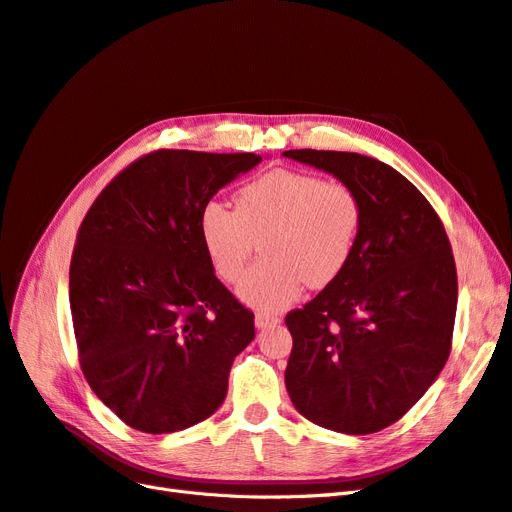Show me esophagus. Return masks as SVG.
I'll return each instance as SVG.
<instances>
[{
  "label": "esophagus",
  "mask_w": 512,
  "mask_h": 512,
  "mask_svg": "<svg viewBox=\"0 0 512 512\" xmlns=\"http://www.w3.org/2000/svg\"><path fill=\"white\" fill-rule=\"evenodd\" d=\"M254 322H256V327L258 329H267V327H273V324H280L282 322V318L280 316H273V314H256V318H254Z\"/></svg>",
  "instance_id": "34e87169"
}]
</instances>
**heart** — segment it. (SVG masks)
Masks as SVG:
<instances>
[{
  "label": "heart",
  "instance_id": "1",
  "mask_svg": "<svg viewBox=\"0 0 512 512\" xmlns=\"http://www.w3.org/2000/svg\"><path fill=\"white\" fill-rule=\"evenodd\" d=\"M200 239L220 280L235 284L262 241V260L239 286V297L262 312L299 299L305 282L327 286L346 269L363 226V203L352 185L294 168H273L247 181L235 209L209 200L200 211Z\"/></svg>",
  "mask_w": 512,
  "mask_h": 512
}]
</instances>
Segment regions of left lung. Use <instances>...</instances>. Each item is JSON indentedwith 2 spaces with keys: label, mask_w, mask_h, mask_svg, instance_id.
<instances>
[{
  "label": "left lung",
  "mask_w": 512,
  "mask_h": 512,
  "mask_svg": "<svg viewBox=\"0 0 512 512\" xmlns=\"http://www.w3.org/2000/svg\"><path fill=\"white\" fill-rule=\"evenodd\" d=\"M282 156L352 185L363 203L346 269L286 316L288 395L320 427L376 433L425 395L451 354V243L427 198L393 166L348 151L290 149Z\"/></svg>",
  "instance_id": "8db88e82"
}]
</instances>
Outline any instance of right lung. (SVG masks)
Returning a JSON list of instances; mask_svg holds the SVG:
<instances>
[{"mask_svg": "<svg viewBox=\"0 0 512 512\" xmlns=\"http://www.w3.org/2000/svg\"><path fill=\"white\" fill-rule=\"evenodd\" d=\"M256 153L158 149L106 185L76 235L70 312L81 369L123 423L173 433L222 406L254 314L215 277L200 211Z\"/></svg>", "mask_w": 512, "mask_h": 512, "instance_id": "obj_1", "label": "right lung"}]
</instances>
